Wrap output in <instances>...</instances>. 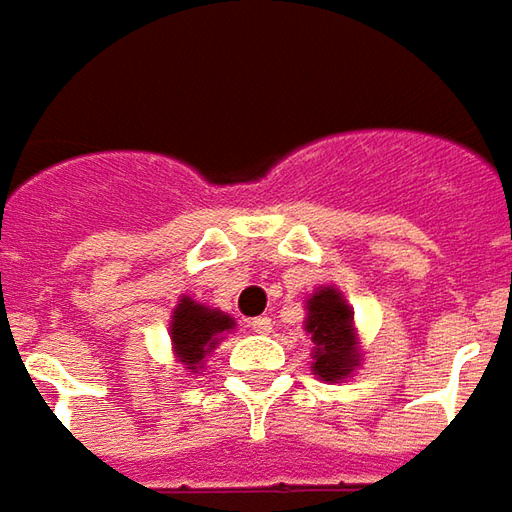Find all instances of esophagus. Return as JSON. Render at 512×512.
I'll return each mask as SVG.
<instances>
[{
	"label": "esophagus",
	"instance_id": "esophagus-1",
	"mask_svg": "<svg viewBox=\"0 0 512 512\" xmlns=\"http://www.w3.org/2000/svg\"><path fill=\"white\" fill-rule=\"evenodd\" d=\"M248 327L253 329V332H259V335H267V332L273 329V321H270L267 315H256V318H250Z\"/></svg>",
	"mask_w": 512,
	"mask_h": 512
}]
</instances>
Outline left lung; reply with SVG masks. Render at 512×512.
<instances>
[{
    "mask_svg": "<svg viewBox=\"0 0 512 512\" xmlns=\"http://www.w3.org/2000/svg\"><path fill=\"white\" fill-rule=\"evenodd\" d=\"M307 332L315 344L312 372L324 380H341L358 366L355 332H352V312L344 304L338 290L324 287L307 301Z\"/></svg>",
    "mask_w": 512,
    "mask_h": 512,
    "instance_id": "left-lung-1",
    "label": "left lung"
}]
</instances>
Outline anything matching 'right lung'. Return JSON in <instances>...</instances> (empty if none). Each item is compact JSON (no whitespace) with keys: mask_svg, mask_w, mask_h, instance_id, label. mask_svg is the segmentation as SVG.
Wrapping results in <instances>:
<instances>
[{"mask_svg":"<svg viewBox=\"0 0 512 512\" xmlns=\"http://www.w3.org/2000/svg\"><path fill=\"white\" fill-rule=\"evenodd\" d=\"M233 329V321L219 310H208L191 298H183V304L174 310L171 318V341L174 352L188 369H197L208 349L216 344V335Z\"/></svg>","mask_w":512,"mask_h":512,"instance_id":"right-lung-1","label":"right lung"}]
</instances>
